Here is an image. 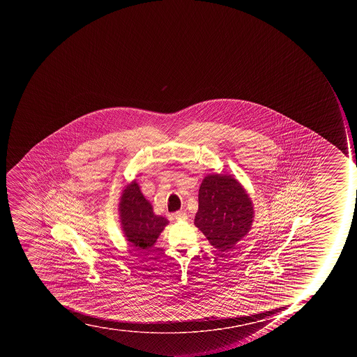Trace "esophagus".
<instances>
[{"label": "esophagus", "instance_id": "esophagus-1", "mask_svg": "<svg viewBox=\"0 0 357 357\" xmlns=\"http://www.w3.org/2000/svg\"><path fill=\"white\" fill-rule=\"evenodd\" d=\"M175 219L177 220V221H183V220H186V213L185 212H183V211H178V212H176V213L174 214Z\"/></svg>", "mask_w": 357, "mask_h": 357}]
</instances>
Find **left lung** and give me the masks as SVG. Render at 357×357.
<instances>
[{"label": "left lung", "mask_w": 357, "mask_h": 357, "mask_svg": "<svg viewBox=\"0 0 357 357\" xmlns=\"http://www.w3.org/2000/svg\"><path fill=\"white\" fill-rule=\"evenodd\" d=\"M252 201L234 177L210 174L199 190V210L194 225L216 249L227 252L250 231Z\"/></svg>", "instance_id": "obj_1"}]
</instances>
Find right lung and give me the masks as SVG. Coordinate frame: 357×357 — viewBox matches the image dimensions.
Here are the masks:
<instances>
[{"label":"right lung","mask_w":357,"mask_h":357,"mask_svg":"<svg viewBox=\"0 0 357 357\" xmlns=\"http://www.w3.org/2000/svg\"><path fill=\"white\" fill-rule=\"evenodd\" d=\"M119 219L123 232L132 247L147 250L154 245L169 220L156 215L151 203L144 197L136 181L125 188L119 201Z\"/></svg>","instance_id":"obj_1"}]
</instances>
